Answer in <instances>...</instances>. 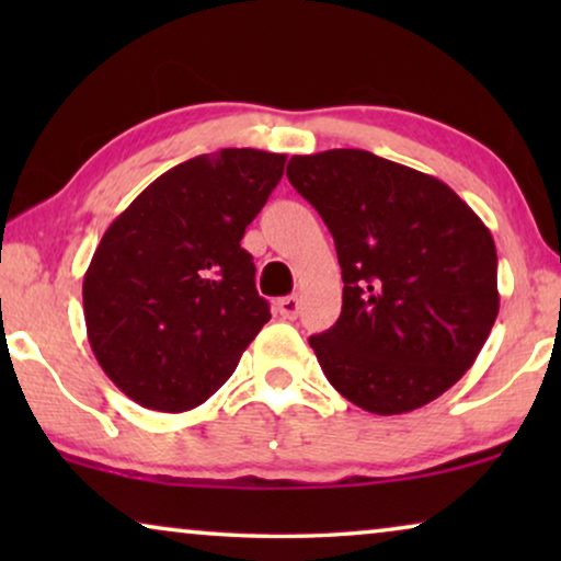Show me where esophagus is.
Returning <instances> with one entry per match:
<instances>
[{"label":"esophagus","mask_w":561,"mask_h":561,"mask_svg":"<svg viewBox=\"0 0 561 561\" xmlns=\"http://www.w3.org/2000/svg\"><path fill=\"white\" fill-rule=\"evenodd\" d=\"M275 309H278V313L283 319H290L294 321L298 317V311H301V298L298 296H286L280 298L278 304H275Z\"/></svg>","instance_id":"1"}]
</instances>
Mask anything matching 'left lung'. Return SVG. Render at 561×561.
<instances>
[{"instance_id":"obj_1","label":"left lung","mask_w":561,"mask_h":561,"mask_svg":"<svg viewBox=\"0 0 561 561\" xmlns=\"http://www.w3.org/2000/svg\"><path fill=\"white\" fill-rule=\"evenodd\" d=\"M286 175L321 214L342 267L340 319L309 336L327 380L378 416L432 403L495 324L490 229L447 183L367 150L294 156Z\"/></svg>"}]
</instances>
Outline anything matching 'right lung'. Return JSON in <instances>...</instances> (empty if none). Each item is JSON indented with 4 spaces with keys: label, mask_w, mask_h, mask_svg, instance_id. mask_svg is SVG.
<instances>
[{
    "label": "right lung",
    "mask_w": 561,
    "mask_h": 561,
    "mask_svg": "<svg viewBox=\"0 0 561 561\" xmlns=\"http://www.w3.org/2000/svg\"><path fill=\"white\" fill-rule=\"evenodd\" d=\"M283 165L252 148L191 158L104 232L83 275L87 334L106 378L142 409L202 405L271 319L240 242Z\"/></svg>",
    "instance_id": "add662e5"
}]
</instances>
